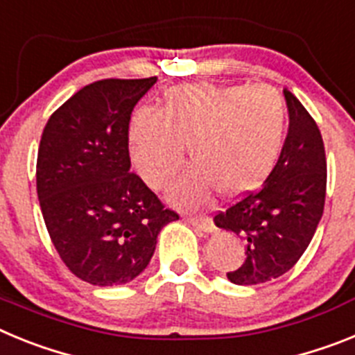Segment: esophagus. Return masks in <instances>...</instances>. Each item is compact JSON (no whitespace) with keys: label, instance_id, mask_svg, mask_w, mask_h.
I'll return each mask as SVG.
<instances>
[{"label":"esophagus","instance_id":"obj_1","mask_svg":"<svg viewBox=\"0 0 355 355\" xmlns=\"http://www.w3.org/2000/svg\"><path fill=\"white\" fill-rule=\"evenodd\" d=\"M186 221L187 223H191L193 227H196V229H200L202 232H214L216 227L214 223H212L211 218H205V216H186Z\"/></svg>","mask_w":355,"mask_h":355}]
</instances>
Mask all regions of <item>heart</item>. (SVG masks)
Masks as SVG:
<instances>
[{"label":"heart","mask_w":355,"mask_h":355,"mask_svg":"<svg viewBox=\"0 0 355 355\" xmlns=\"http://www.w3.org/2000/svg\"><path fill=\"white\" fill-rule=\"evenodd\" d=\"M286 128V101L273 87L186 84L164 92L160 110H135L128 150L148 186L166 189L180 171L187 144L195 168L173 198L196 205L212 189L239 198L263 186L279 162Z\"/></svg>","instance_id":"obj_1"}]
</instances>
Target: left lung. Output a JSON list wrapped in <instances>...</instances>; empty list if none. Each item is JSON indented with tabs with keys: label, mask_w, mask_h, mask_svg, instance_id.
<instances>
[{
	"label": "left lung",
	"mask_w": 355,
	"mask_h": 355,
	"mask_svg": "<svg viewBox=\"0 0 355 355\" xmlns=\"http://www.w3.org/2000/svg\"><path fill=\"white\" fill-rule=\"evenodd\" d=\"M289 128L275 169L263 186L214 216L216 227L245 241V261L230 282L263 284L297 264L323 214L327 160L322 134L306 107L284 89Z\"/></svg>",
	"instance_id": "1"
}]
</instances>
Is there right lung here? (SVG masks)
<instances>
[{
	"label": "right lung",
	"mask_w": 355,
	"mask_h": 355,
	"mask_svg": "<svg viewBox=\"0 0 355 355\" xmlns=\"http://www.w3.org/2000/svg\"><path fill=\"white\" fill-rule=\"evenodd\" d=\"M155 82H92L42 130L37 196L46 229L71 273L92 286L134 280L150 263L162 227L178 220L130 171L132 110Z\"/></svg>",
	"instance_id": "right-lung-1"
}]
</instances>
